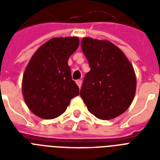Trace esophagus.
Returning <instances> with one entry per match:
<instances>
[{
    "mask_svg": "<svg viewBox=\"0 0 160 160\" xmlns=\"http://www.w3.org/2000/svg\"><path fill=\"white\" fill-rule=\"evenodd\" d=\"M76 84H77V85L79 86V88L81 87V84H82V81H81V80H76Z\"/></svg>",
    "mask_w": 160,
    "mask_h": 160,
    "instance_id": "obj_1",
    "label": "esophagus"
}]
</instances>
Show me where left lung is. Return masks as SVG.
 Segmentation results:
<instances>
[{
    "mask_svg": "<svg viewBox=\"0 0 160 160\" xmlns=\"http://www.w3.org/2000/svg\"><path fill=\"white\" fill-rule=\"evenodd\" d=\"M81 49L90 67L80 89L88 110L104 120L119 116L134 100V68L121 50L108 41L83 38Z\"/></svg>",
    "mask_w": 160,
    "mask_h": 160,
    "instance_id": "8db88e82",
    "label": "left lung"
}]
</instances>
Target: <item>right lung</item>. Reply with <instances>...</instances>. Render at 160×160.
Listing matches in <instances>:
<instances>
[{
	"mask_svg": "<svg viewBox=\"0 0 160 160\" xmlns=\"http://www.w3.org/2000/svg\"><path fill=\"white\" fill-rule=\"evenodd\" d=\"M79 46L78 37L52 38L36 51L23 75L22 93L31 112L45 119L65 111L79 87L72 80L68 60Z\"/></svg>",
	"mask_w": 160,
	"mask_h": 160,
	"instance_id": "1",
	"label": "right lung"
}]
</instances>
